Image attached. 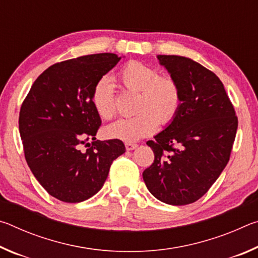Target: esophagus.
Here are the masks:
<instances>
[{
	"label": "esophagus",
	"instance_id": "esophagus-1",
	"mask_svg": "<svg viewBox=\"0 0 258 258\" xmlns=\"http://www.w3.org/2000/svg\"><path fill=\"white\" fill-rule=\"evenodd\" d=\"M125 148H126V150L131 151V150L137 149L138 145H135V143H132V142H126V143H125Z\"/></svg>",
	"mask_w": 258,
	"mask_h": 258
}]
</instances>
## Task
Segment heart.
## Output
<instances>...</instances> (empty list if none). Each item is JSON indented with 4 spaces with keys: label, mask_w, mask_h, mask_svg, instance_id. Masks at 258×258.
Listing matches in <instances>:
<instances>
[{
    "label": "heart",
    "mask_w": 258,
    "mask_h": 258,
    "mask_svg": "<svg viewBox=\"0 0 258 258\" xmlns=\"http://www.w3.org/2000/svg\"><path fill=\"white\" fill-rule=\"evenodd\" d=\"M118 81L127 90L139 92L137 115L120 118L103 130L108 139L134 142L152 134L161 124L174 119L182 97L177 83L171 77L159 76L155 68L139 61H131L120 69ZM92 103L103 119L115 115V98L110 78L102 77L92 91Z\"/></svg>",
    "instance_id": "1"
}]
</instances>
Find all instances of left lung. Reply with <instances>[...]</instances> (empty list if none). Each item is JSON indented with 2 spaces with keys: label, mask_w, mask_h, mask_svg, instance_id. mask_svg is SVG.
I'll list each match as a JSON object with an SVG mask.
<instances>
[{
  "label": "left lung",
  "mask_w": 258,
  "mask_h": 258,
  "mask_svg": "<svg viewBox=\"0 0 258 258\" xmlns=\"http://www.w3.org/2000/svg\"><path fill=\"white\" fill-rule=\"evenodd\" d=\"M181 91V106L165 130L148 141L155 160L142 176L160 202L182 206L206 194L230 159L238 118L223 83L190 58L157 55Z\"/></svg>",
  "instance_id": "obj_1"
}]
</instances>
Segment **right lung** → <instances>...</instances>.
Returning a JSON list of instances; mask_svg holds the SVG:
<instances>
[{
  "instance_id": "add662e5",
  "label": "right lung",
  "mask_w": 258,
  "mask_h": 258,
  "mask_svg": "<svg viewBox=\"0 0 258 258\" xmlns=\"http://www.w3.org/2000/svg\"><path fill=\"white\" fill-rule=\"evenodd\" d=\"M120 59L97 53L55 63L37 77L21 106L26 161L40 184L61 202L81 203L94 196L112 161L125 152L120 140H95L101 119L92 103L94 85ZM90 138L93 146L82 152Z\"/></svg>"
}]
</instances>
